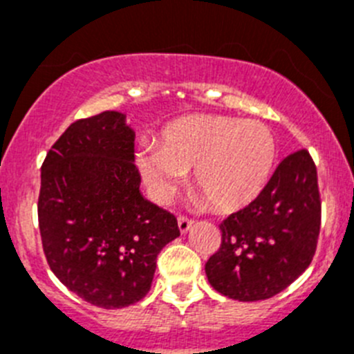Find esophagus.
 <instances>
[{
    "instance_id": "34e87169",
    "label": "esophagus",
    "mask_w": 354,
    "mask_h": 354,
    "mask_svg": "<svg viewBox=\"0 0 354 354\" xmlns=\"http://www.w3.org/2000/svg\"><path fill=\"white\" fill-rule=\"evenodd\" d=\"M177 223H179V230L184 234L192 228L193 220L192 218H187V216H179V218H177Z\"/></svg>"
}]
</instances>
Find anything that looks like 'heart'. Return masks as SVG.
Masks as SVG:
<instances>
[{"mask_svg":"<svg viewBox=\"0 0 354 354\" xmlns=\"http://www.w3.org/2000/svg\"><path fill=\"white\" fill-rule=\"evenodd\" d=\"M274 161L277 142L266 124L209 113L170 122L158 145H147L136 156L152 198L168 202L193 168L200 200H209L216 211L252 204L270 183Z\"/></svg>","mask_w":354,"mask_h":354,"instance_id":"1","label":"heart"}]
</instances>
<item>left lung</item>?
<instances>
[{"label": "left lung", "mask_w": 354, "mask_h": 354, "mask_svg": "<svg viewBox=\"0 0 354 354\" xmlns=\"http://www.w3.org/2000/svg\"><path fill=\"white\" fill-rule=\"evenodd\" d=\"M221 245L205 262L218 292L259 301L282 292L310 266L321 230L317 168L306 149L280 161L264 192L220 223Z\"/></svg>", "instance_id": "1"}]
</instances>
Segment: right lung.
<instances>
[{
    "label": "right lung",
    "mask_w": 354,
    "mask_h": 354,
    "mask_svg": "<svg viewBox=\"0 0 354 354\" xmlns=\"http://www.w3.org/2000/svg\"><path fill=\"white\" fill-rule=\"evenodd\" d=\"M134 131L118 111L72 122L42 162L39 228L53 273L81 299L124 308L145 298L177 218L140 193Z\"/></svg>",
    "instance_id": "obj_1"
}]
</instances>
